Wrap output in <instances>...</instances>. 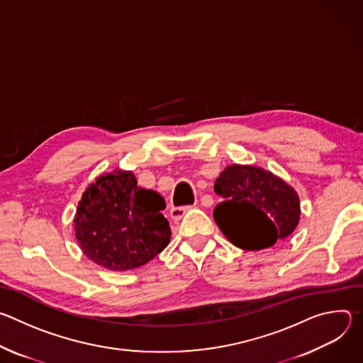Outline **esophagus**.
Wrapping results in <instances>:
<instances>
[{"label": "esophagus", "instance_id": "34e87169", "mask_svg": "<svg viewBox=\"0 0 363 363\" xmlns=\"http://www.w3.org/2000/svg\"><path fill=\"white\" fill-rule=\"evenodd\" d=\"M191 210V206H174L169 211V216L174 221H179L188 211Z\"/></svg>", "mask_w": 363, "mask_h": 363}]
</instances>
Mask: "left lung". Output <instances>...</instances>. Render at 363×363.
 Here are the masks:
<instances>
[{"mask_svg": "<svg viewBox=\"0 0 363 363\" xmlns=\"http://www.w3.org/2000/svg\"><path fill=\"white\" fill-rule=\"evenodd\" d=\"M214 191L223 198L214 208V220L241 250L270 248L286 240L300 221L294 188L263 168L228 165L216 179Z\"/></svg>", "mask_w": 363, "mask_h": 363, "instance_id": "obj_1", "label": "left lung"}]
</instances>
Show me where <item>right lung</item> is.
<instances>
[{
	"label": "right lung",
	"mask_w": 363,
	"mask_h": 363,
	"mask_svg": "<svg viewBox=\"0 0 363 363\" xmlns=\"http://www.w3.org/2000/svg\"><path fill=\"white\" fill-rule=\"evenodd\" d=\"M165 199L138 186L132 171L113 169L90 184L74 216L76 240L93 263L126 272L153 260L171 240L168 220L161 214Z\"/></svg>",
	"instance_id": "add662e5"
}]
</instances>
